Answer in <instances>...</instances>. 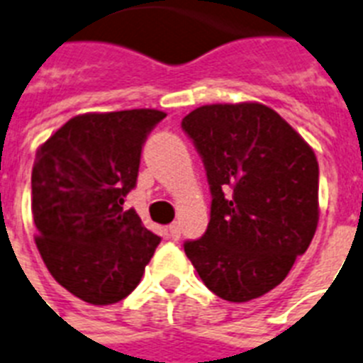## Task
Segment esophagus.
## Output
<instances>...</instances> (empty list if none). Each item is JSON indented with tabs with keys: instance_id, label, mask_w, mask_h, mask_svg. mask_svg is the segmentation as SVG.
<instances>
[{
	"instance_id": "obj_1",
	"label": "esophagus",
	"mask_w": 363,
	"mask_h": 363,
	"mask_svg": "<svg viewBox=\"0 0 363 363\" xmlns=\"http://www.w3.org/2000/svg\"><path fill=\"white\" fill-rule=\"evenodd\" d=\"M179 233H182V230H179V224L178 223L170 224V226H169V235H170V238H172L176 241V239H179Z\"/></svg>"
}]
</instances>
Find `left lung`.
<instances>
[{
  "label": "left lung",
  "instance_id": "obj_1",
  "mask_svg": "<svg viewBox=\"0 0 363 363\" xmlns=\"http://www.w3.org/2000/svg\"><path fill=\"white\" fill-rule=\"evenodd\" d=\"M182 128L206 167L208 230L184 248L209 291L230 302L265 295L310 247L319 220L313 150L271 107L213 104Z\"/></svg>",
  "mask_w": 363,
  "mask_h": 363
}]
</instances>
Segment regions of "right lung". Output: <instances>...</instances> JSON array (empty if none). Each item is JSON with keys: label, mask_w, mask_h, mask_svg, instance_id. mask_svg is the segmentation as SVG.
I'll list each match as a JSON object with an SVG mask.
<instances>
[{"label": "right lung", "mask_w": 363, "mask_h": 363, "mask_svg": "<svg viewBox=\"0 0 363 363\" xmlns=\"http://www.w3.org/2000/svg\"><path fill=\"white\" fill-rule=\"evenodd\" d=\"M163 111L77 115L38 148L31 211L48 271L81 301H122L143 278L161 242L124 209L137 184L140 152Z\"/></svg>", "instance_id": "right-lung-1"}]
</instances>
